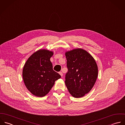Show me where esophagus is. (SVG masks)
Here are the masks:
<instances>
[{
	"mask_svg": "<svg viewBox=\"0 0 125 125\" xmlns=\"http://www.w3.org/2000/svg\"><path fill=\"white\" fill-rule=\"evenodd\" d=\"M59 74H60V75L62 77V76H63V73H62V72H59Z\"/></svg>",
	"mask_w": 125,
	"mask_h": 125,
	"instance_id": "esophagus-1",
	"label": "esophagus"
}]
</instances>
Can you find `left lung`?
Listing matches in <instances>:
<instances>
[{
    "mask_svg": "<svg viewBox=\"0 0 125 125\" xmlns=\"http://www.w3.org/2000/svg\"><path fill=\"white\" fill-rule=\"evenodd\" d=\"M68 71L65 83L74 97L83 96L93 87L98 75V68L93 57L86 51L78 48L66 52Z\"/></svg>",
    "mask_w": 125,
    "mask_h": 125,
    "instance_id": "left-lung-1",
    "label": "left lung"
}]
</instances>
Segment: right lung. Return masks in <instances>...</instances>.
<instances>
[{
	"instance_id": "right-lung-1",
	"label": "right lung",
	"mask_w": 125,
	"mask_h": 125,
	"mask_svg": "<svg viewBox=\"0 0 125 125\" xmlns=\"http://www.w3.org/2000/svg\"><path fill=\"white\" fill-rule=\"evenodd\" d=\"M53 53L45 49L33 53L23 70V78L27 88L33 95L42 97L50 91L55 82L61 78L53 69L50 60Z\"/></svg>"
}]
</instances>
